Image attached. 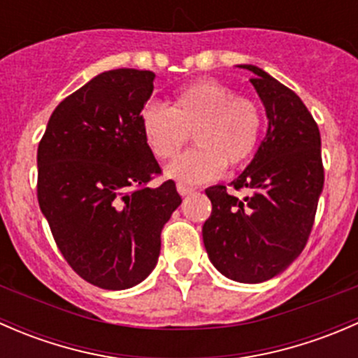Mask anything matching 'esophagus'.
I'll return each instance as SVG.
<instances>
[{"label":"esophagus","instance_id":"esophagus-1","mask_svg":"<svg viewBox=\"0 0 358 358\" xmlns=\"http://www.w3.org/2000/svg\"><path fill=\"white\" fill-rule=\"evenodd\" d=\"M176 190H178L180 196H189V194L196 192V189H194V187L185 185V183H178V185H176Z\"/></svg>","mask_w":358,"mask_h":358}]
</instances>
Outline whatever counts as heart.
<instances>
[{
	"instance_id": "obj_1",
	"label": "heart",
	"mask_w": 358,
	"mask_h": 358,
	"mask_svg": "<svg viewBox=\"0 0 358 358\" xmlns=\"http://www.w3.org/2000/svg\"><path fill=\"white\" fill-rule=\"evenodd\" d=\"M140 129L152 156H176L189 140L197 145L178 156L166 175L182 183H202L227 168L244 166L259 143L263 114L249 96L216 79H199L173 96L171 109L149 102L140 110Z\"/></svg>"
}]
</instances>
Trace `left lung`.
<instances>
[{
	"label": "left lung",
	"instance_id": "8db88e82",
	"mask_svg": "<svg viewBox=\"0 0 358 358\" xmlns=\"http://www.w3.org/2000/svg\"><path fill=\"white\" fill-rule=\"evenodd\" d=\"M251 83L258 92L268 129L236 190L206 189L211 216L202 225V241L213 265L237 282H265L301 255L306 246L324 187L320 131L315 119L292 90L256 66Z\"/></svg>",
	"mask_w": 358,
	"mask_h": 358
}]
</instances>
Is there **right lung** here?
<instances>
[{
    "label": "right lung",
    "mask_w": 358,
    "mask_h": 358,
    "mask_svg": "<svg viewBox=\"0 0 358 358\" xmlns=\"http://www.w3.org/2000/svg\"><path fill=\"white\" fill-rule=\"evenodd\" d=\"M156 74L114 69L53 110L38 145V201L71 268L102 289H128L156 266L161 232L182 202L140 129Z\"/></svg>",
    "instance_id": "1"
}]
</instances>
